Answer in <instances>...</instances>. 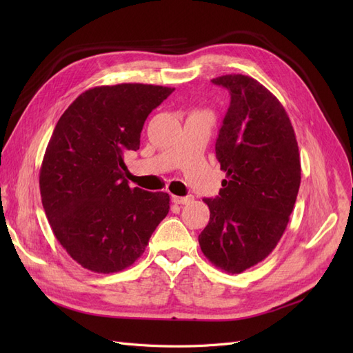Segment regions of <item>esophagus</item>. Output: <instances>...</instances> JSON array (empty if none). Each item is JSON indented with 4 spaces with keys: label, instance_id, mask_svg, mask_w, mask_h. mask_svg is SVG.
I'll return each instance as SVG.
<instances>
[{
    "label": "esophagus",
    "instance_id": "esophagus-1",
    "mask_svg": "<svg viewBox=\"0 0 353 353\" xmlns=\"http://www.w3.org/2000/svg\"><path fill=\"white\" fill-rule=\"evenodd\" d=\"M194 200L193 196H187V197H178V196H172V201L175 203V205H188V203H191Z\"/></svg>",
    "mask_w": 353,
    "mask_h": 353
}]
</instances>
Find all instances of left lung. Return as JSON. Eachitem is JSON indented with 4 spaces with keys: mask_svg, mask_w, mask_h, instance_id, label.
Segmentation results:
<instances>
[{
    "mask_svg": "<svg viewBox=\"0 0 353 353\" xmlns=\"http://www.w3.org/2000/svg\"><path fill=\"white\" fill-rule=\"evenodd\" d=\"M231 95L215 144L227 174L199 243L222 271L262 262L284 234L301 185V156L290 119L275 95L244 74L212 79Z\"/></svg>",
    "mask_w": 353,
    "mask_h": 353,
    "instance_id": "1",
    "label": "left lung"
}]
</instances>
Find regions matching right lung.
Here are the masks:
<instances>
[{
    "label": "right lung",
    "instance_id": "right-lung-1",
    "mask_svg": "<svg viewBox=\"0 0 353 353\" xmlns=\"http://www.w3.org/2000/svg\"><path fill=\"white\" fill-rule=\"evenodd\" d=\"M174 90L95 87L54 128L39 170L41 200L56 239L85 270L110 274L131 266L168 215V193L128 185L123 154L140 148L147 116Z\"/></svg>",
    "mask_w": 353,
    "mask_h": 353
}]
</instances>
